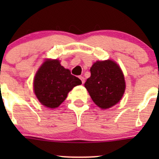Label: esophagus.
I'll return each mask as SVG.
<instances>
[{"mask_svg": "<svg viewBox=\"0 0 159 159\" xmlns=\"http://www.w3.org/2000/svg\"><path fill=\"white\" fill-rule=\"evenodd\" d=\"M79 78H80V79H81V83H82V84H84V77L80 76V77H79Z\"/></svg>", "mask_w": 159, "mask_h": 159, "instance_id": "esophagus-1", "label": "esophagus"}]
</instances>
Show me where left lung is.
I'll return each mask as SVG.
<instances>
[{
	"label": "left lung",
	"instance_id": "1",
	"mask_svg": "<svg viewBox=\"0 0 159 159\" xmlns=\"http://www.w3.org/2000/svg\"><path fill=\"white\" fill-rule=\"evenodd\" d=\"M90 71L91 77L84 83V87L93 102L102 109L116 105L125 89L124 75L120 67L113 61H98Z\"/></svg>",
	"mask_w": 159,
	"mask_h": 159
}]
</instances>
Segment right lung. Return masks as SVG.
Segmentation results:
<instances>
[{
	"label": "right lung",
	"instance_id": "obj_1",
	"mask_svg": "<svg viewBox=\"0 0 159 159\" xmlns=\"http://www.w3.org/2000/svg\"><path fill=\"white\" fill-rule=\"evenodd\" d=\"M81 81L60 65L58 60H47L37 72L34 89L39 102L48 108L58 107L68 92Z\"/></svg>",
	"mask_w": 159,
	"mask_h": 159
}]
</instances>
